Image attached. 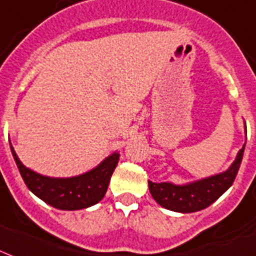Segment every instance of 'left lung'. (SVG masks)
Listing matches in <instances>:
<instances>
[{
	"label": "left lung",
	"mask_w": 256,
	"mask_h": 256,
	"mask_svg": "<svg viewBox=\"0 0 256 256\" xmlns=\"http://www.w3.org/2000/svg\"><path fill=\"white\" fill-rule=\"evenodd\" d=\"M244 146L243 145V148L239 150L231 166L219 174L210 176L185 185H176L172 182L157 184L149 181V190L152 196L160 206L174 212L190 214L204 210L216 202L232 185L240 168Z\"/></svg>",
	"instance_id": "1"
}]
</instances>
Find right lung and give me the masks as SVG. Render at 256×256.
I'll return each instance as SVG.
<instances>
[{"mask_svg":"<svg viewBox=\"0 0 256 256\" xmlns=\"http://www.w3.org/2000/svg\"><path fill=\"white\" fill-rule=\"evenodd\" d=\"M10 149L20 174L29 190L46 204L63 210H83L100 202L120 161V153H112L87 173L68 178H54L30 170L20 161L12 144Z\"/></svg>","mask_w":256,"mask_h":256,"instance_id":"add662e5","label":"right lung"}]
</instances>
